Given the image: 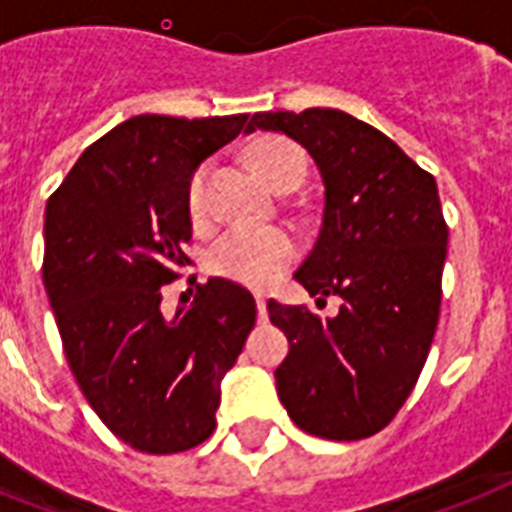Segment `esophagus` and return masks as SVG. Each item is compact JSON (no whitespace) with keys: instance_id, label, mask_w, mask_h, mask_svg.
Here are the masks:
<instances>
[{"instance_id":"obj_1","label":"esophagus","mask_w":512,"mask_h":512,"mask_svg":"<svg viewBox=\"0 0 512 512\" xmlns=\"http://www.w3.org/2000/svg\"><path fill=\"white\" fill-rule=\"evenodd\" d=\"M255 303H257V316H260V321L268 319V305H265V297L257 295Z\"/></svg>"}]
</instances>
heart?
Instances as JSON below:
<instances>
[{
	"label": "heart",
	"mask_w": 512,
	"mask_h": 512,
	"mask_svg": "<svg viewBox=\"0 0 512 512\" xmlns=\"http://www.w3.org/2000/svg\"><path fill=\"white\" fill-rule=\"evenodd\" d=\"M252 162L271 188L287 193L303 183L308 162L303 148L287 138H260L252 148ZM209 167L201 164L188 180V212L193 223L207 220ZM297 241L284 228H231L209 247L207 268L220 279L244 287H271L281 273L295 263Z\"/></svg>",
	"instance_id": "obj_1"
}]
</instances>
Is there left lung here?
<instances>
[{
    "mask_svg": "<svg viewBox=\"0 0 512 512\" xmlns=\"http://www.w3.org/2000/svg\"><path fill=\"white\" fill-rule=\"evenodd\" d=\"M255 130L287 135L319 167L324 217L295 279L319 300H342L332 319L268 303L289 340L281 404L311 436L369 438L404 406L436 335L449 241L438 185L388 135L337 108L265 111L247 124Z\"/></svg>",
    "mask_w": 512,
    "mask_h": 512,
    "instance_id": "obj_1",
    "label": "left lung"
}]
</instances>
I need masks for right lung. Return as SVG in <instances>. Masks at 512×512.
Masks as SVG:
<instances>
[{"mask_svg": "<svg viewBox=\"0 0 512 512\" xmlns=\"http://www.w3.org/2000/svg\"><path fill=\"white\" fill-rule=\"evenodd\" d=\"M249 114H140L95 140L44 209L42 279L68 366L106 428L146 454L215 430L220 382L255 327V297L196 284L164 313L162 287L191 263L188 180Z\"/></svg>", "mask_w": 512, "mask_h": 512, "instance_id": "right-lung-1", "label": "right lung"}]
</instances>
